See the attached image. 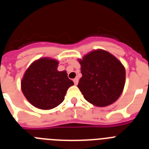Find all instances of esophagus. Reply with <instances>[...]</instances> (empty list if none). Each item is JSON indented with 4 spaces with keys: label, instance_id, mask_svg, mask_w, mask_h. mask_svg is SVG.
<instances>
[{
    "label": "esophagus",
    "instance_id": "34e87169",
    "mask_svg": "<svg viewBox=\"0 0 149 149\" xmlns=\"http://www.w3.org/2000/svg\"><path fill=\"white\" fill-rule=\"evenodd\" d=\"M78 78H74L73 80V81H74V85H77V84H78Z\"/></svg>",
    "mask_w": 149,
    "mask_h": 149
}]
</instances>
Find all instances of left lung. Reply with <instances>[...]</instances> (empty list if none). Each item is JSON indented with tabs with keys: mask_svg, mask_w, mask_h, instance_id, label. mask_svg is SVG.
Masks as SVG:
<instances>
[{
	"mask_svg": "<svg viewBox=\"0 0 149 149\" xmlns=\"http://www.w3.org/2000/svg\"><path fill=\"white\" fill-rule=\"evenodd\" d=\"M82 77L77 87L89 103L104 107L115 102L123 91L125 69L113 55L96 50L79 60Z\"/></svg>",
	"mask_w": 149,
	"mask_h": 149,
	"instance_id": "left-lung-1",
	"label": "left lung"
}]
</instances>
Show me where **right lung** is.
Wrapping results in <instances>:
<instances>
[{"label":"right lung","instance_id":"1","mask_svg":"<svg viewBox=\"0 0 149 149\" xmlns=\"http://www.w3.org/2000/svg\"><path fill=\"white\" fill-rule=\"evenodd\" d=\"M58 62L50 58L37 60L30 65L22 81V90L34 107L42 110L54 108L62 103L74 85L65 71H57Z\"/></svg>","mask_w":149,"mask_h":149}]
</instances>
